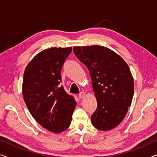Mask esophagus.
<instances>
[{
	"instance_id": "34e87169",
	"label": "esophagus",
	"mask_w": 157,
	"mask_h": 157,
	"mask_svg": "<svg viewBox=\"0 0 157 157\" xmlns=\"http://www.w3.org/2000/svg\"><path fill=\"white\" fill-rule=\"evenodd\" d=\"M85 96H86V94H85V92H83V91L80 92V93H79V94H78V97L80 98H84Z\"/></svg>"
}]
</instances>
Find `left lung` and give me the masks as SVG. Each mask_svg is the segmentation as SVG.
<instances>
[{"mask_svg":"<svg viewBox=\"0 0 157 157\" xmlns=\"http://www.w3.org/2000/svg\"><path fill=\"white\" fill-rule=\"evenodd\" d=\"M74 54L91 75L97 108L91 115L94 127L108 131L119 125L132 104L134 83L127 64L111 49L95 45L75 46Z\"/></svg>","mask_w":157,"mask_h":157,"instance_id":"obj_1","label":"left lung"}]
</instances>
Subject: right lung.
Returning <instances> with one entry per match:
<instances>
[{"label":"right lung","instance_id":"1","mask_svg":"<svg viewBox=\"0 0 157 157\" xmlns=\"http://www.w3.org/2000/svg\"><path fill=\"white\" fill-rule=\"evenodd\" d=\"M71 51V47L42 51L23 75V96L29 111L40 126L53 133L69 127L76 107L74 96L60 85L61 71Z\"/></svg>","mask_w":157,"mask_h":157}]
</instances>
